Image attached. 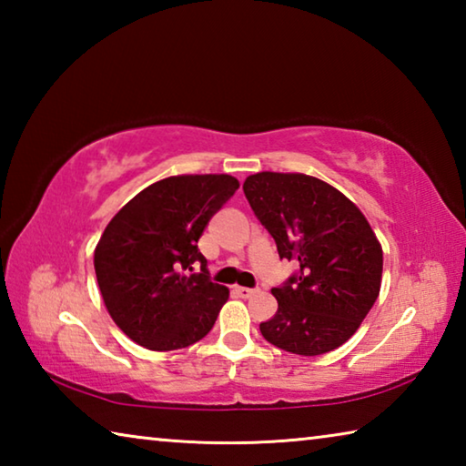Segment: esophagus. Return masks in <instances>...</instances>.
<instances>
[{"mask_svg":"<svg viewBox=\"0 0 466 466\" xmlns=\"http://www.w3.org/2000/svg\"><path fill=\"white\" fill-rule=\"evenodd\" d=\"M232 291H234L236 296H240V298H250V296H255V294H257V289H252V288H242V286H236Z\"/></svg>","mask_w":466,"mask_h":466,"instance_id":"obj_1","label":"esophagus"}]
</instances>
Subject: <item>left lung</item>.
<instances>
[{
	"label": "left lung",
	"mask_w": 466,
	"mask_h": 466,
	"mask_svg": "<svg viewBox=\"0 0 466 466\" xmlns=\"http://www.w3.org/2000/svg\"><path fill=\"white\" fill-rule=\"evenodd\" d=\"M242 188L279 258L299 263L271 289L278 312L258 325L261 335L298 356L337 350L380 294L382 247L368 219L341 191L309 175L257 172Z\"/></svg>",
	"instance_id": "obj_1"
}]
</instances>
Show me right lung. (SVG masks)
<instances>
[{
	"instance_id": "obj_1",
	"label": "right lung",
	"mask_w": 466,
	"mask_h": 466,
	"mask_svg": "<svg viewBox=\"0 0 466 466\" xmlns=\"http://www.w3.org/2000/svg\"><path fill=\"white\" fill-rule=\"evenodd\" d=\"M238 187L230 175L168 177L110 219L94 269L108 314L133 341L154 351L183 350L214 327L230 291L209 279L197 242Z\"/></svg>"
}]
</instances>
